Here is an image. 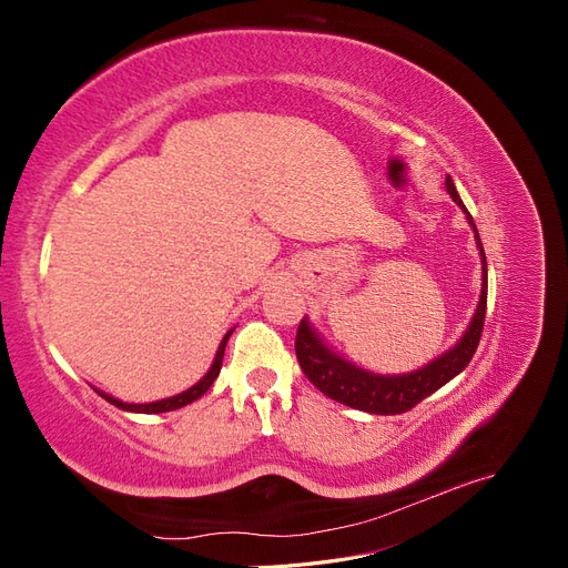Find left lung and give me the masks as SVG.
<instances>
[{
    "instance_id": "left-lung-1",
    "label": "left lung",
    "mask_w": 568,
    "mask_h": 568,
    "mask_svg": "<svg viewBox=\"0 0 568 568\" xmlns=\"http://www.w3.org/2000/svg\"><path fill=\"white\" fill-rule=\"evenodd\" d=\"M445 189H448V194L453 196V201L459 205V209L467 213V220L474 227V236L480 251V263H484V284H480V298L476 305V313L469 322V329L464 332L459 343H455V348L436 357L434 363H428L417 372L374 374L348 363L346 357L336 355L320 338V334L313 329L311 322L301 320L298 332H296L298 365L307 379H311V384L317 386L324 395H329L332 400L355 409H363V412H372V415H403V412L412 409L417 403L428 398L434 390L455 379V376L471 363V357L478 348L480 332H484V322H486V303H488L486 253H484V244H480L478 239L474 217L469 215L467 209H464L450 175L445 178Z\"/></svg>"
}]
</instances>
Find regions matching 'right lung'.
Masks as SVG:
<instances>
[{
  "instance_id": "right-lung-1",
  "label": "right lung",
  "mask_w": 568,
  "mask_h": 568,
  "mask_svg": "<svg viewBox=\"0 0 568 568\" xmlns=\"http://www.w3.org/2000/svg\"><path fill=\"white\" fill-rule=\"evenodd\" d=\"M230 336H232V329L225 334V338L220 341V348H217V353H215L213 365H211V369H209V372H205L203 379H201L199 384H194L192 388H186V390H182V393L173 395V398H163V400H156V403H142V405H134V403H123V400H118V398H113V395H106V393H101V390H97V393L101 395V398L109 400L111 405H115V407H120V409H125V412H142V415H159V412H170V409L184 407V405H189V403L199 400L201 395H203L205 390H209V388L213 386V382L217 379L220 367H222V355H225V346H227Z\"/></svg>"
}]
</instances>
